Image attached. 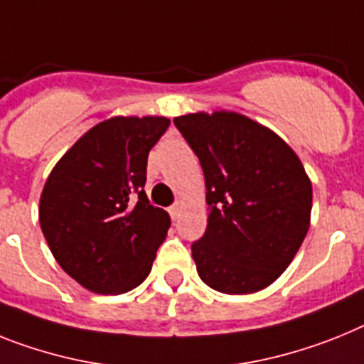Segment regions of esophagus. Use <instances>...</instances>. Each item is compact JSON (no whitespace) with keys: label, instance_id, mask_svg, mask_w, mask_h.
<instances>
[{"label":"esophagus","instance_id":"1","mask_svg":"<svg viewBox=\"0 0 364 364\" xmlns=\"http://www.w3.org/2000/svg\"><path fill=\"white\" fill-rule=\"evenodd\" d=\"M180 212H182V203H175L173 206L169 208V213H171V217H173V219H178Z\"/></svg>","mask_w":364,"mask_h":364}]
</instances>
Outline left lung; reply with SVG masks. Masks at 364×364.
I'll list each match as a JSON object with an SVG mask.
<instances>
[{
	"label": "left lung",
	"instance_id": "obj_1",
	"mask_svg": "<svg viewBox=\"0 0 364 364\" xmlns=\"http://www.w3.org/2000/svg\"><path fill=\"white\" fill-rule=\"evenodd\" d=\"M173 123L206 180L208 226L191 245L198 276L225 294L269 287L309 230L313 188L302 161L276 132L237 112H197Z\"/></svg>",
	"mask_w": 364,
	"mask_h": 364
}]
</instances>
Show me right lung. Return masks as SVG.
<instances>
[{
  "label": "right lung",
  "instance_id": "right-lung-1",
  "mask_svg": "<svg viewBox=\"0 0 364 364\" xmlns=\"http://www.w3.org/2000/svg\"><path fill=\"white\" fill-rule=\"evenodd\" d=\"M171 121L116 116L80 136L40 195V226L64 272L97 294H121L149 276L171 226L149 204L147 156Z\"/></svg>",
  "mask_w": 364,
  "mask_h": 364
}]
</instances>
